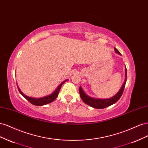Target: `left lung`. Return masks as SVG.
I'll return each instance as SVG.
<instances>
[{
    "label": "left lung",
    "mask_w": 148,
    "mask_h": 148,
    "mask_svg": "<svg viewBox=\"0 0 148 148\" xmlns=\"http://www.w3.org/2000/svg\"><path fill=\"white\" fill-rule=\"evenodd\" d=\"M114 49H115V51L116 52L119 53V54H121L120 52L117 50V49L116 48H114ZM127 69H125V77H126V79H125V81L123 84L122 87L121 88L120 90L117 92V95H115L114 97L110 98V99H95V98L89 97L84 93V92L83 91V89L81 87H79V89L80 97H81L84 103H86V104L93 107V108L104 109L107 107H109L111 105L115 104V102H117L119 100V99L120 98V97L122 96L124 91L125 84H126V82H127Z\"/></svg>",
    "instance_id": "8db88e82"
}]
</instances>
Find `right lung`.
<instances>
[{
  "label": "right lung",
  "mask_w": 148,
  "mask_h": 148,
  "mask_svg": "<svg viewBox=\"0 0 148 148\" xmlns=\"http://www.w3.org/2000/svg\"><path fill=\"white\" fill-rule=\"evenodd\" d=\"M66 80L62 82L59 85V86H58V88L56 89L55 91L53 92L52 94H51V95H49L47 96H45V97H41V98H33V97H28L27 96L25 95L24 94L20 91V89L18 88V91L21 95L23 96L25 98H26V99H27L31 103V104H32L34 106H44V105H46L47 104H49V103H51L56 99L58 95H59V92L60 89L62 86V84H63L65 82H66Z\"/></svg>",
  "instance_id": "1"
}]
</instances>
